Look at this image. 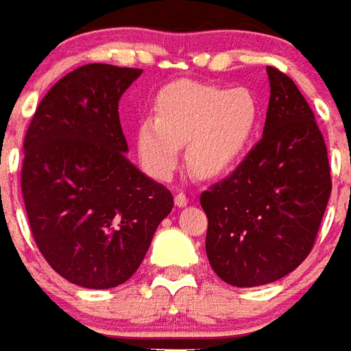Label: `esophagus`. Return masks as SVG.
Instances as JSON below:
<instances>
[{
    "label": "esophagus",
    "instance_id": "obj_1",
    "mask_svg": "<svg viewBox=\"0 0 351 351\" xmlns=\"http://www.w3.org/2000/svg\"><path fill=\"white\" fill-rule=\"evenodd\" d=\"M175 205L176 206H186L188 205V197H186V193H182V191H178L175 195Z\"/></svg>",
    "mask_w": 351,
    "mask_h": 351
}]
</instances>
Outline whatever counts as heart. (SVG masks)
<instances>
[{
	"label": "heart",
	"instance_id": "b5f03b06",
	"mask_svg": "<svg viewBox=\"0 0 351 351\" xmlns=\"http://www.w3.org/2000/svg\"><path fill=\"white\" fill-rule=\"evenodd\" d=\"M154 112V120L138 125L137 150L156 178L175 173L184 145L193 175L205 180L229 175L250 150L261 118L259 101L250 90L193 80L163 88Z\"/></svg>",
	"mask_w": 351,
	"mask_h": 351
}]
</instances>
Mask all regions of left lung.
I'll return each mask as SVG.
<instances>
[{
  "instance_id": "obj_1",
  "label": "left lung",
  "mask_w": 351,
  "mask_h": 351,
  "mask_svg": "<svg viewBox=\"0 0 351 351\" xmlns=\"http://www.w3.org/2000/svg\"><path fill=\"white\" fill-rule=\"evenodd\" d=\"M267 75L263 137L228 178L201 193L206 258L237 287L276 282L304 261L332 186L312 108L286 73L267 67Z\"/></svg>"
}]
</instances>
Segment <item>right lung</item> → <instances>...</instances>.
<instances>
[{"label":"right lung","mask_w":351,"mask_h":351,"mask_svg":"<svg viewBox=\"0 0 351 351\" xmlns=\"http://www.w3.org/2000/svg\"><path fill=\"white\" fill-rule=\"evenodd\" d=\"M143 69L88 64L50 88L24 138L22 195L43 258L73 284L133 276L173 195L128 158L118 101Z\"/></svg>","instance_id":"obj_1"}]
</instances>
